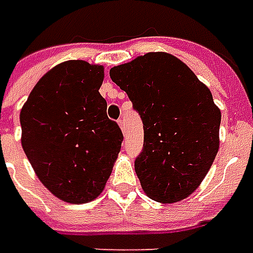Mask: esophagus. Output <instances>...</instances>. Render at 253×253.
<instances>
[{
  "instance_id": "34e87169",
  "label": "esophagus",
  "mask_w": 253,
  "mask_h": 253,
  "mask_svg": "<svg viewBox=\"0 0 253 253\" xmlns=\"http://www.w3.org/2000/svg\"><path fill=\"white\" fill-rule=\"evenodd\" d=\"M118 125H120L121 130H123L124 133H125V128H124V121H123V120H118Z\"/></svg>"
}]
</instances>
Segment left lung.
Listing matches in <instances>:
<instances>
[{"label": "left lung", "mask_w": 253, "mask_h": 253, "mask_svg": "<svg viewBox=\"0 0 253 253\" xmlns=\"http://www.w3.org/2000/svg\"><path fill=\"white\" fill-rule=\"evenodd\" d=\"M140 114L144 144L136 174L148 198L175 203L202 184L219 148L221 110L209 87L184 62L147 53L110 69Z\"/></svg>", "instance_id": "1"}]
</instances>
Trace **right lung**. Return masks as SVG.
<instances>
[{
	"mask_svg": "<svg viewBox=\"0 0 253 253\" xmlns=\"http://www.w3.org/2000/svg\"><path fill=\"white\" fill-rule=\"evenodd\" d=\"M102 65L61 62L41 79L20 112L21 146L38 178L66 203H88L112 174L123 143L99 94Z\"/></svg>",
	"mask_w": 253,
	"mask_h": 253,
	"instance_id": "obj_1",
	"label": "right lung"
}]
</instances>
